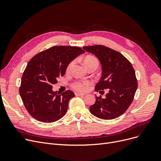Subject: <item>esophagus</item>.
I'll return each instance as SVG.
<instances>
[{
    "label": "esophagus",
    "mask_w": 161,
    "mask_h": 161,
    "mask_svg": "<svg viewBox=\"0 0 161 161\" xmlns=\"http://www.w3.org/2000/svg\"><path fill=\"white\" fill-rule=\"evenodd\" d=\"M75 96H79V97H83L84 94H81V93H79V92H75Z\"/></svg>",
    "instance_id": "34e87169"
}]
</instances>
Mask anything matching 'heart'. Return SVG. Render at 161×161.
Segmentation results:
<instances>
[{
  "label": "heart",
  "instance_id": "obj_1",
  "mask_svg": "<svg viewBox=\"0 0 161 161\" xmlns=\"http://www.w3.org/2000/svg\"><path fill=\"white\" fill-rule=\"evenodd\" d=\"M83 63L85 66L87 67L91 66V65H97L98 66V61L97 59L92 56H87L83 60ZM75 63V61H72L68 65L66 70L67 72H69L71 69V68L73 66V65ZM91 84V82L90 81H76L72 84V87L77 91L80 92H84L86 91L90 85Z\"/></svg>",
  "mask_w": 161,
  "mask_h": 161
}]
</instances>
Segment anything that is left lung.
I'll return each instance as SVG.
<instances>
[{
  "mask_svg": "<svg viewBox=\"0 0 161 161\" xmlns=\"http://www.w3.org/2000/svg\"><path fill=\"white\" fill-rule=\"evenodd\" d=\"M83 49L95 55L102 66V75L95 91L102 93L103 90H108L104 98L96 96L95 103L89 108L90 112L102 119H115L129 108L138 87L132 65L121 53L104 46Z\"/></svg>",
  "mask_w": 161,
  "mask_h": 161,
  "instance_id": "8db88e82",
  "label": "left lung"
}]
</instances>
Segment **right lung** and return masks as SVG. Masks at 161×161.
<instances>
[{"instance_id": "right-lung-1", "label": "right lung", "mask_w": 161, "mask_h": 161, "mask_svg": "<svg viewBox=\"0 0 161 161\" xmlns=\"http://www.w3.org/2000/svg\"><path fill=\"white\" fill-rule=\"evenodd\" d=\"M85 52L74 46H53L34 56L21 78L19 94L29 114L44 123L58 121L66 113L69 100L75 97L68 90L61 94L52 89L57 79L75 57Z\"/></svg>"}]
</instances>
